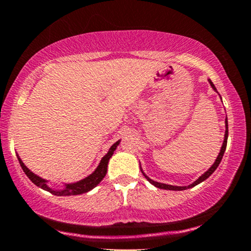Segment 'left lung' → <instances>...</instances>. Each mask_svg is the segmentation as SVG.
Wrapping results in <instances>:
<instances>
[{"instance_id":"obj_1","label":"left lung","mask_w":251,"mask_h":251,"mask_svg":"<svg viewBox=\"0 0 251 251\" xmlns=\"http://www.w3.org/2000/svg\"><path fill=\"white\" fill-rule=\"evenodd\" d=\"M209 83H210V85L212 86V89L215 90V91H217L216 86L213 85V83H212V81H211L210 79H209ZM225 126H226V130H225V135H224V142H223V146H222V148H221V151H219L218 156H217V159H216L215 163H213V165L211 166V167L209 168V170H207L206 172H205V173L202 174L201 176H199V178L197 179L196 181L193 182V184L188 185V186H173V185H166V184H161V182L154 181V180L149 179L148 176H146L145 173H143V172H142V174H143V176H145V178L147 179L148 181L151 182V185H154V186L157 187V188H162V190H171V191H182V190H186V188H191V187L196 186V185L201 184V181H204V180H206V179L209 178V176H211V174H212L213 172H215V171L217 170V167H218V166H219V163H221V161H222V157H223V155H224V151H225V149H226L227 135H229V129H227V120H225Z\"/></svg>"}]
</instances>
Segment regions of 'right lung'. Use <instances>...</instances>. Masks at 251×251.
Segmentation results:
<instances>
[{"label":"right lung","mask_w":251,"mask_h":251,"mask_svg":"<svg viewBox=\"0 0 251 251\" xmlns=\"http://www.w3.org/2000/svg\"><path fill=\"white\" fill-rule=\"evenodd\" d=\"M118 145H120V141H117L116 143H114V145L111 146L110 149H109L108 154H105V155L103 156V159L100 160V165H98V167L96 168V171L94 172V173L90 174V176H86L85 179L80 180V181H78V182L66 184L65 188H61V190H58V191L50 188L49 186H47L46 180L40 178V176H35L33 172H30L29 170H28L26 166H25V163L22 162V160L19 157V155H18V159H19L20 165H21L22 170H24L25 173H26V176L30 179V181L34 182L36 186L41 187L42 190H45V191H49L50 193L54 194V196H77V194L89 192V191H91L92 188H95L100 181H102L104 176H105L106 171H108L109 159L112 156V154H114L115 149L117 148Z\"/></svg>","instance_id":"1"}]
</instances>
